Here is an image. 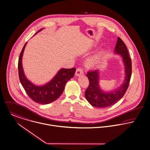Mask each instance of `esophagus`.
<instances>
[{
	"instance_id": "34e87169",
	"label": "esophagus",
	"mask_w": 150,
	"mask_h": 150,
	"mask_svg": "<svg viewBox=\"0 0 150 150\" xmlns=\"http://www.w3.org/2000/svg\"><path fill=\"white\" fill-rule=\"evenodd\" d=\"M83 73H84V72H83V70L82 69H81V68L77 69L76 71V76H80L81 75H83Z\"/></svg>"
}]
</instances>
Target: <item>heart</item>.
I'll return each mask as SVG.
<instances>
[{"label": "heart", "mask_w": 150, "mask_h": 150, "mask_svg": "<svg viewBox=\"0 0 150 150\" xmlns=\"http://www.w3.org/2000/svg\"><path fill=\"white\" fill-rule=\"evenodd\" d=\"M100 54H97L90 59H88L86 62V66L88 68H91L97 64L100 60Z\"/></svg>", "instance_id": "heart-1"}]
</instances>
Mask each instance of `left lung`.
Listing matches in <instances>:
<instances>
[{"instance_id": "1", "label": "left lung", "mask_w": 150, "mask_h": 150, "mask_svg": "<svg viewBox=\"0 0 150 150\" xmlns=\"http://www.w3.org/2000/svg\"><path fill=\"white\" fill-rule=\"evenodd\" d=\"M114 51L121 56L125 64V77L123 83L117 89L105 92L100 87V71L97 70L88 72L87 76L90 83L85 92V97L94 107L106 108L115 104L123 97L129 87L132 76V61L125 44L119 37L117 38Z\"/></svg>"}]
</instances>
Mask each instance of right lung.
Segmentation results:
<instances>
[{"instance_id": "add662e5", "label": "right lung", "mask_w": 150, "mask_h": 150, "mask_svg": "<svg viewBox=\"0 0 150 150\" xmlns=\"http://www.w3.org/2000/svg\"><path fill=\"white\" fill-rule=\"evenodd\" d=\"M27 44H25L18 59V69L20 83L27 95L34 101L41 104L50 103L62 95L66 83L73 77L76 69H61L50 81L45 85L39 86L34 84L25 77L22 66L23 54Z\"/></svg>"}]
</instances>
